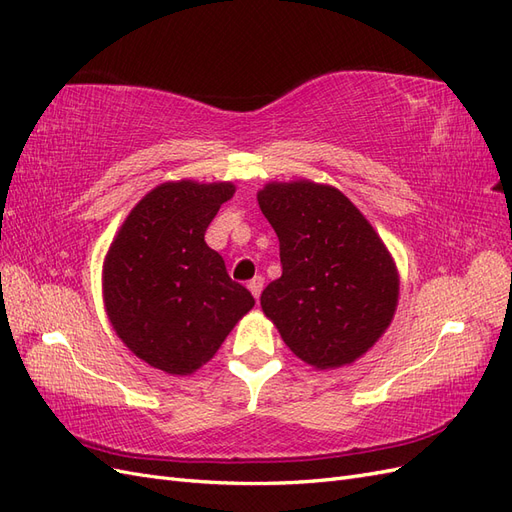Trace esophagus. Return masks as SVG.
Segmentation results:
<instances>
[{"instance_id": "esophagus-1", "label": "esophagus", "mask_w": 512, "mask_h": 512, "mask_svg": "<svg viewBox=\"0 0 512 512\" xmlns=\"http://www.w3.org/2000/svg\"><path fill=\"white\" fill-rule=\"evenodd\" d=\"M262 286H265V277H262V275H256L254 280H250V284H247V288H250V292L254 294V299L260 297Z\"/></svg>"}]
</instances>
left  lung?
<instances>
[{
	"label": "left lung",
	"mask_w": 512,
	"mask_h": 512,
	"mask_svg": "<svg viewBox=\"0 0 512 512\" xmlns=\"http://www.w3.org/2000/svg\"><path fill=\"white\" fill-rule=\"evenodd\" d=\"M258 205L280 239L282 277L260 294L284 344L316 369L354 363L389 329L399 273L350 198L309 179L271 181Z\"/></svg>",
	"instance_id": "obj_1"
}]
</instances>
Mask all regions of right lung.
<instances>
[{"instance_id":"1","label":"right lung","mask_w":512,"mask_h":512,"mask_svg":"<svg viewBox=\"0 0 512 512\" xmlns=\"http://www.w3.org/2000/svg\"><path fill=\"white\" fill-rule=\"evenodd\" d=\"M235 183H160L138 200L108 247L102 267L106 316L138 359L190 376L220 350L254 307L232 282L222 256L205 243Z\"/></svg>"}]
</instances>
